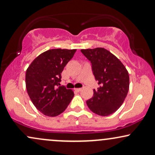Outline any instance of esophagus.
<instances>
[{
  "instance_id": "34e87169",
  "label": "esophagus",
  "mask_w": 155,
  "mask_h": 155,
  "mask_svg": "<svg viewBox=\"0 0 155 155\" xmlns=\"http://www.w3.org/2000/svg\"><path fill=\"white\" fill-rule=\"evenodd\" d=\"M81 90H82V89H81V88H76L75 89V90H76V92H80Z\"/></svg>"
}]
</instances>
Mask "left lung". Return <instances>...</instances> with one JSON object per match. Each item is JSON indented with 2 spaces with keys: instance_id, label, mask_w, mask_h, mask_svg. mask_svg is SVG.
I'll return each mask as SVG.
<instances>
[{
  "instance_id": "obj_1",
  "label": "left lung",
  "mask_w": 155,
  "mask_h": 155,
  "mask_svg": "<svg viewBox=\"0 0 155 155\" xmlns=\"http://www.w3.org/2000/svg\"><path fill=\"white\" fill-rule=\"evenodd\" d=\"M92 63V70L101 86L93 90L87 105L93 113L108 116L122 106L129 90L128 71L115 55L104 48L81 49Z\"/></svg>"
}]
</instances>
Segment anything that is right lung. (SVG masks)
I'll return each instance as SVG.
<instances>
[{"label":"right lung","instance_id":"right-lung-1","mask_svg":"<svg viewBox=\"0 0 155 155\" xmlns=\"http://www.w3.org/2000/svg\"><path fill=\"white\" fill-rule=\"evenodd\" d=\"M76 49H53L39 54L28 68L25 84L35 108L48 117H56L66 109L74 96L71 90L58 87L61 73Z\"/></svg>","mask_w":155,"mask_h":155}]
</instances>
